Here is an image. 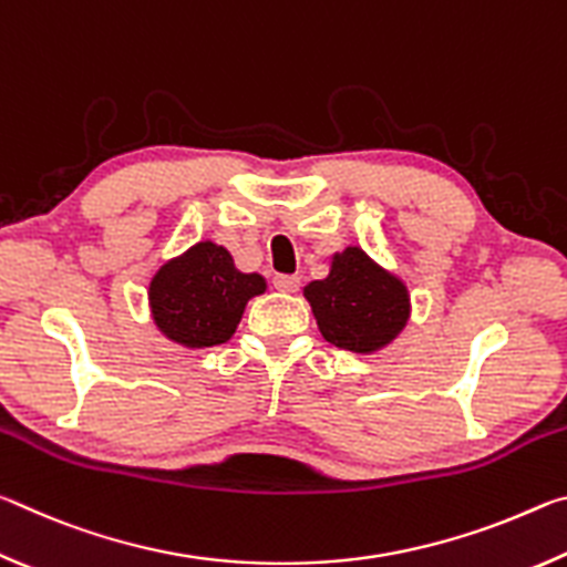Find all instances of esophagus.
<instances>
[{"mask_svg":"<svg viewBox=\"0 0 567 567\" xmlns=\"http://www.w3.org/2000/svg\"><path fill=\"white\" fill-rule=\"evenodd\" d=\"M272 285H275V290L292 295V292L300 290V277H297V275H275Z\"/></svg>","mask_w":567,"mask_h":567,"instance_id":"34e87169","label":"esophagus"}]
</instances>
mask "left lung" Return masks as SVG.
<instances>
[{
  "mask_svg": "<svg viewBox=\"0 0 567 567\" xmlns=\"http://www.w3.org/2000/svg\"><path fill=\"white\" fill-rule=\"evenodd\" d=\"M322 338L334 348L375 352L398 338L410 318V295L395 275L370 260L360 247L332 257L324 280L305 287Z\"/></svg>",
  "mask_w": 567,
  "mask_h": 567,
  "instance_id": "1",
  "label": "left lung"
}]
</instances>
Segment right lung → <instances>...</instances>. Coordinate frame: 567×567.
Here are the masks:
<instances>
[{
  "instance_id": "obj_1",
  "label": "right lung",
  "mask_w": 567,
  "mask_h": 567,
  "mask_svg": "<svg viewBox=\"0 0 567 567\" xmlns=\"http://www.w3.org/2000/svg\"><path fill=\"white\" fill-rule=\"evenodd\" d=\"M265 287V277L239 272L225 247L197 243L152 277V318L185 348H213L233 338L247 300Z\"/></svg>"
}]
</instances>
